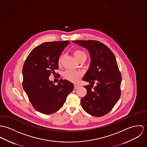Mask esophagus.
Wrapping results in <instances>:
<instances>
[{"instance_id":"1","label":"esophagus","mask_w":147,"mask_h":147,"mask_svg":"<svg viewBox=\"0 0 147 147\" xmlns=\"http://www.w3.org/2000/svg\"><path fill=\"white\" fill-rule=\"evenodd\" d=\"M78 87H79V86H77V85H76V84H75V85L74 86V89H77Z\"/></svg>"}]
</instances>
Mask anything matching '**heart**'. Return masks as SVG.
Listing matches in <instances>:
<instances>
[{
  "label": "heart",
  "mask_w": 147,
  "mask_h": 147,
  "mask_svg": "<svg viewBox=\"0 0 147 147\" xmlns=\"http://www.w3.org/2000/svg\"><path fill=\"white\" fill-rule=\"evenodd\" d=\"M74 55L76 59L80 61L81 60H86L87 58V55L86 52L81 49H76L74 51ZM63 59V56H60L59 59V64H60ZM82 77V73L78 71H74L71 70H67L64 74V78L66 80L71 82L72 83H77L79 81Z\"/></svg>",
  "instance_id": "b5f03b06"
}]
</instances>
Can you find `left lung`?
Instances as JSON below:
<instances>
[{
	"instance_id": "obj_1",
	"label": "left lung",
	"mask_w": 147,
	"mask_h": 147,
	"mask_svg": "<svg viewBox=\"0 0 147 147\" xmlns=\"http://www.w3.org/2000/svg\"><path fill=\"white\" fill-rule=\"evenodd\" d=\"M89 51L91 63L83 81L90 82L84 86L87 94L81 100L82 108L88 114L101 117L109 113L121 96L122 77L112 51L96 40H75ZM96 82L97 86L93 88Z\"/></svg>"
}]
</instances>
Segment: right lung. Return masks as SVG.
I'll use <instances>...</instances> for the list:
<instances>
[{"label":"right lung","mask_w":147,"mask_h":147,"mask_svg":"<svg viewBox=\"0 0 147 147\" xmlns=\"http://www.w3.org/2000/svg\"><path fill=\"white\" fill-rule=\"evenodd\" d=\"M69 43H43L32 51L23 66V88L34 109L43 114L59 110L74 89L73 84L66 80L61 79L57 85L49 80L51 74L58 69L59 57Z\"/></svg>","instance_id":"right-lung-1"}]
</instances>
